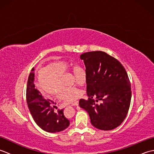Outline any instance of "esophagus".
Segmentation results:
<instances>
[{
	"label": "esophagus",
	"mask_w": 154,
	"mask_h": 154,
	"mask_svg": "<svg viewBox=\"0 0 154 154\" xmlns=\"http://www.w3.org/2000/svg\"><path fill=\"white\" fill-rule=\"evenodd\" d=\"M78 104H79V101L77 100V101H75V102L72 103L71 105H72V106H77Z\"/></svg>",
	"instance_id": "34e87169"
}]
</instances>
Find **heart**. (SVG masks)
<instances>
[{
  "instance_id": "heart-1",
  "label": "heart",
  "mask_w": 154,
  "mask_h": 154,
  "mask_svg": "<svg viewBox=\"0 0 154 154\" xmlns=\"http://www.w3.org/2000/svg\"><path fill=\"white\" fill-rule=\"evenodd\" d=\"M72 65L68 62L58 60L51 62L47 67H42L37 73L38 86L42 93L49 97H58L67 102H73L83 96V91L75 87H66L63 75L68 73ZM75 81L78 85L83 86L87 80L86 71L77 67L74 71Z\"/></svg>"
}]
</instances>
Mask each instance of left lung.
Segmentation results:
<instances>
[{
  "mask_svg": "<svg viewBox=\"0 0 154 154\" xmlns=\"http://www.w3.org/2000/svg\"><path fill=\"white\" fill-rule=\"evenodd\" d=\"M34 71V68H32L26 87L27 104L32 118L42 130L48 132L63 131L69 126V121L65 117L63 109L55 112L56 106H52V104H54L53 101L44 99L40 91L35 89Z\"/></svg>",
  "mask_w": 154,
  "mask_h": 154,
  "instance_id": "obj_1",
  "label": "left lung"
}]
</instances>
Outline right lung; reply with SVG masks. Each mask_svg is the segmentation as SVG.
<instances>
[{
  "label": "right lung",
  "instance_id": "obj_1",
  "mask_svg": "<svg viewBox=\"0 0 154 154\" xmlns=\"http://www.w3.org/2000/svg\"><path fill=\"white\" fill-rule=\"evenodd\" d=\"M80 58L86 67L89 97L88 100H79L80 107L88 112L97 128H116L125 119L131 101V85L125 69L104 51L87 52Z\"/></svg>",
  "mask_w": 154,
  "mask_h": 154
}]
</instances>
